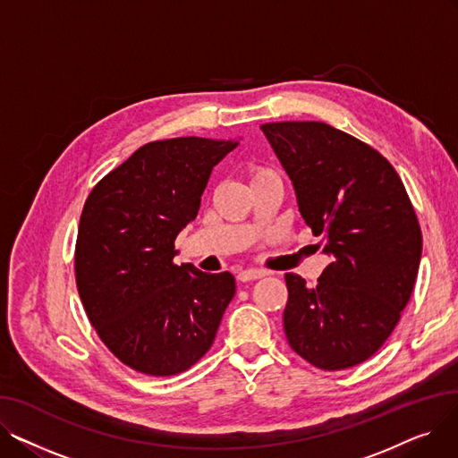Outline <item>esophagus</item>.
Wrapping results in <instances>:
<instances>
[{"label": "esophagus", "mask_w": 458, "mask_h": 458, "mask_svg": "<svg viewBox=\"0 0 458 458\" xmlns=\"http://www.w3.org/2000/svg\"><path fill=\"white\" fill-rule=\"evenodd\" d=\"M267 273L266 271H259V269H247V271H242L237 275V280L239 282H252V280H258V278H263Z\"/></svg>", "instance_id": "esophagus-1"}]
</instances>
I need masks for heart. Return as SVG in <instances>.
I'll return each mask as SVG.
<instances>
[{"label":"heart","instance_id":"obj_1","mask_svg":"<svg viewBox=\"0 0 458 458\" xmlns=\"http://www.w3.org/2000/svg\"><path fill=\"white\" fill-rule=\"evenodd\" d=\"M249 174H250V180L252 183L258 182V180H263V178H269V176H276L271 168H266V166H259V165H252L249 168Z\"/></svg>","mask_w":458,"mask_h":458}]
</instances>
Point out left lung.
Returning a JSON list of instances; mask_svg holds the SVG:
<instances>
[{
  "instance_id": "obj_1",
  "label": "left lung",
  "mask_w": 458,
  "mask_h": 458,
  "mask_svg": "<svg viewBox=\"0 0 458 458\" xmlns=\"http://www.w3.org/2000/svg\"><path fill=\"white\" fill-rule=\"evenodd\" d=\"M292 178L299 211L332 256L316 285L285 273L284 330L306 362L340 371L371 358L411 301L421 228L392 163L325 123L261 126Z\"/></svg>"
}]
</instances>
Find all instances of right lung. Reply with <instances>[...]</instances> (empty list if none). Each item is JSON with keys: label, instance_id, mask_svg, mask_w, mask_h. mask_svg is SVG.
Wrapping results in <instances>:
<instances>
[{"label": "right lung", "instance_id": "add662e5", "mask_svg": "<svg viewBox=\"0 0 458 458\" xmlns=\"http://www.w3.org/2000/svg\"><path fill=\"white\" fill-rule=\"evenodd\" d=\"M237 140H152L106 174L85 200L74 271L104 345L137 373L173 377L209 351L233 276L174 263V239L197 219L213 166Z\"/></svg>", "mask_w": 458, "mask_h": 458}]
</instances>
